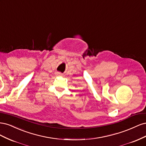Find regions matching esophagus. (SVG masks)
<instances>
[{
    "mask_svg": "<svg viewBox=\"0 0 146 146\" xmlns=\"http://www.w3.org/2000/svg\"><path fill=\"white\" fill-rule=\"evenodd\" d=\"M58 75H61V74H60V73H58Z\"/></svg>",
    "mask_w": 146,
    "mask_h": 146,
    "instance_id": "1",
    "label": "esophagus"
}]
</instances>
